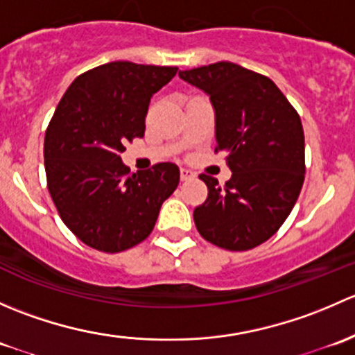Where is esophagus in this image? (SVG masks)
Here are the masks:
<instances>
[{
	"mask_svg": "<svg viewBox=\"0 0 355 355\" xmlns=\"http://www.w3.org/2000/svg\"><path fill=\"white\" fill-rule=\"evenodd\" d=\"M196 175L192 173L191 170H185V168H182L180 170V178H182V182H187V180H192V178H194Z\"/></svg>",
	"mask_w": 355,
	"mask_h": 355,
	"instance_id": "1",
	"label": "esophagus"
}]
</instances>
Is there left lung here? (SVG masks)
<instances>
[{
  "mask_svg": "<svg viewBox=\"0 0 355 355\" xmlns=\"http://www.w3.org/2000/svg\"><path fill=\"white\" fill-rule=\"evenodd\" d=\"M202 89L216 113L214 153H227L223 187L200 175L207 199L194 209L198 232L227 250H249L278 232L306 173L300 116L271 78L230 62L178 71Z\"/></svg>",
  "mask_w": 355,
  "mask_h": 355,
  "instance_id": "left-lung-1",
  "label": "left lung"
}]
</instances>
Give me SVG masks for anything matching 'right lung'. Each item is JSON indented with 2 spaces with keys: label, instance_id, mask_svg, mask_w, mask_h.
Here are the masks:
<instances>
[{
  "label": "right lung",
  "instance_id": "1",
  "mask_svg": "<svg viewBox=\"0 0 355 355\" xmlns=\"http://www.w3.org/2000/svg\"><path fill=\"white\" fill-rule=\"evenodd\" d=\"M177 70L106 63L78 75L56 106L44 137L48 191L63 223L92 249L141 244L177 189V164L130 173L120 157L127 141L144 135L149 101Z\"/></svg>",
  "mask_w": 355,
  "mask_h": 355
}]
</instances>
